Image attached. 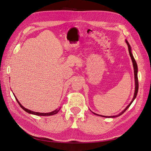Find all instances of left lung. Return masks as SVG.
Listing matches in <instances>:
<instances>
[{
	"label": "left lung",
	"mask_w": 151,
	"mask_h": 151,
	"mask_svg": "<svg viewBox=\"0 0 151 151\" xmlns=\"http://www.w3.org/2000/svg\"><path fill=\"white\" fill-rule=\"evenodd\" d=\"M126 42L128 45V48H129V54L130 56L131 57V59H132V63H133V66H134V78H135V92H134V97H133V99L132 101H131L130 103L127 106V107L124 109V110L121 112V113H120L119 115H114V116H103V115H98V114H96L95 113H93L95 115H99V116H101V117H118L119 116V115L123 114L124 112L126 111L128 108H129V107L131 105V104L132 103V102L134 101V99H135V98L137 96V91H138V88H139V84H138V78H137V63L136 62V60L135 59H134V58L132 56V52H131V48H130V45L129 43V42L126 40Z\"/></svg>",
	"instance_id": "obj_1"
}]
</instances>
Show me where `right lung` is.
Instances as JSON below:
<instances>
[{"label": "right lung", "mask_w": 151, "mask_h": 151, "mask_svg": "<svg viewBox=\"0 0 151 151\" xmlns=\"http://www.w3.org/2000/svg\"><path fill=\"white\" fill-rule=\"evenodd\" d=\"M16 100H17V102H18V104H19V105H20V106H21L22 109H23V110H24V111H26L27 112H28V113H29V114H32L36 115H41V116H49V115H54V114H57L58 112V111H60V108H58V109H56V110H55L54 111H52V112H50V113H39V112H35V111H31V110H28V109H27V108H25L24 107L22 106L20 104V102H19L18 101V100H17V99H16Z\"/></svg>", "instance_id": "obj_1"}]
</instances>
